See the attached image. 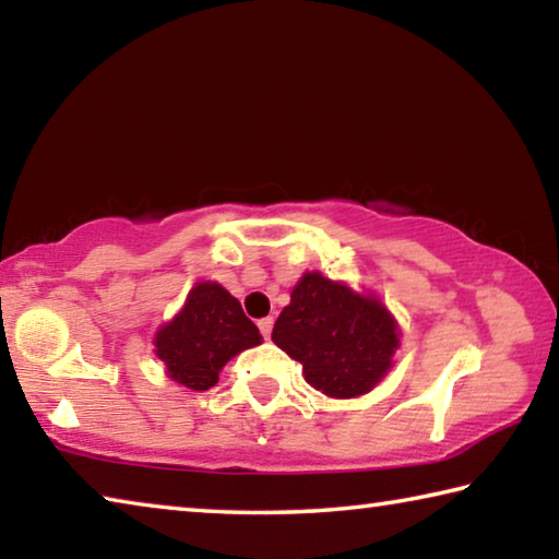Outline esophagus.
<instances>
[{
    "instance_id": "34e87169",
    "label": "esophagus",
    "mask_w": 559,
    "mask_h": 559,
    "mask_svg": "<svg viewBox=\"0 0 559 559\" xmlns=\"http://www.w3.org/2000/svg\"><path fill=\"white\" fill-rule=\"evenodd\" d=\"M259 330H261V335L269 340L271 337V330H273V318L271 316L269 318H261L259 320Z\"/></svg>"
}]
</instances>
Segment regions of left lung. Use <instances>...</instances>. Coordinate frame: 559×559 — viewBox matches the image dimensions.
I'll use <instances>...</instances> for the list:
<instances>
[{"instance_id": "obj_1", "label": "left lung", "mask_w": 559, "mask_h": 559, "mask_svg": "<svg viewBox=\"0 0 559 559\" xmlns=\"http://www.w3.org/2000/svg\"><path fill=\"white\" fill-rule=\"evenodd\" d=\"M271 340L302 365L306 382L328 396L370 392L392 367L400 330L380 300L306 273L281 310Z\"/></svg>"}]
</instances>
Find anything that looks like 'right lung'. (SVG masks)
<instances>
[{"instance_id": "obj_1", "label": "right lung", "mask_w": 559, "mask_h": 559, "mask_svg": "<svg viewBox=\"0 0 559 559\" xmlns=\"http://www.w3.org/2000/svg\"><path fill=\"white\" fill-rule=\"evenodd\" d=\"M261 343L259 328L243 316L241 302L219 283H197L173 323L159 328L155 353L167 374L192 392L219 382L222 367L241 349Z\"/></svg>"}]
</instances>
